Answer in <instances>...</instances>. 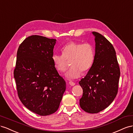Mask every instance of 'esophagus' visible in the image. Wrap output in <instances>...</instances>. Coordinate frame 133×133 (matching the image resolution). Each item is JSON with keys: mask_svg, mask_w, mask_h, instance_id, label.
<instances>
[{"mask_svg": "<svg viewBox=\"0 0 133 133\" xmlns=\"http://www.w3.org/2000/svg\"><path fill=\"white\" fill-rule=\"evenodd\" d=\"M69 84H70L71 86H74V85H75V83L74 82H72V81H70L69 82Z\"/></svg>", "mask_w": 133, "mask_h": 133, "instance_id": "1", "label": "esophagus"}]
</instances>
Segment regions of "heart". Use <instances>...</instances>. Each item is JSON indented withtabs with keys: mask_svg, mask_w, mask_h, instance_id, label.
<instances>
[{
	"mask_svg": "<svg viewBox=\"0 0 133 133\" xmlns=\"http://www.w3.org/2000/svg\"><path fill=\"white\" fill-rule=\"evenodd\" d=\"M62 55L54 54L52 59L56 68L60 72L66 70L67 61L70 60L71 67L65 74L69 79L78 78L82 72H86L91 67L95 55L92 45L89 43H82L71 41L62 48Z\"/></svg>",
	"mask_w": 133,
	"mask_h": 133,
	"instance_id": "b5f03b06",
	"label": "heart"
}]
</instances>
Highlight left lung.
<instances>
[{
	"mask_svg": "<svg viewBox=\"0 0 133 133\" xmlns=\"http://www.w3.org/2000/svg\"><path fill=\"white\" fill-rule=\"evenodd\" d=\"M92 33L95 41V55L91 67L79 82L83 89L79 105L85 111L95 114L108 107L114 100L120 71L112 44L101 34Z\"/></svg>",
	"mask_w": 133,
	"mask_h": 133,
	"instance_id": "obj_1",
	"label": "left lung"
}]
</instances>
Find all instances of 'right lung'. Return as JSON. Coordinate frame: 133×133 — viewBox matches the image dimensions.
<instances>
[{
    "label": "right lung",
    "instance_id": "1",
    "mask_svg": "<svg viewBox=\"0 0 133 133\" xmlns=\"http://www.w3.org/2000/svg\"><path fill=\"white\" fill-rule=\"evenodd\" d=\"M56 39L33 35L23 41L17 54L14 77L18 97L29 110L41 116L57 110L66 82L52 59Z\"/></svg>",
    "mask_w": 133,
    "mask_h": 133
}]
</instances>
